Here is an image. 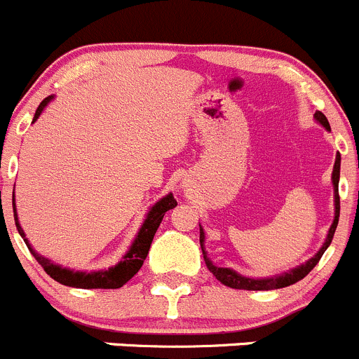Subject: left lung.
<instances>
[{
    "label": "left lung",
    "instance_id": "left-lung-1",
    "mask_svg": "<svg viewBox=\"0 0 359 359\" xmlns=\"http://www.w3.org/2000/svg\"><path fill=\"white\" fill-rule=\"evenodd\" d=\"M316 121L319 124L330 130V123L326 119V116L323 112H316L314 114ZM339 179H340V154H337L335 158V166H333V173H332V182H333V191H335V219H333V224L330 226V231L328 236H326L325 243H323L321 249L318 250L314 257L307 261V263L300 264V266L293 268L290 272L283 273V276H277V277H266V279H250V277H243L240 273H236L235 270H229V268H221V266H215L210 259H208L207 252H205V233L203 229L200 228V245H201V252H203V259L207 268L210 270L212 273L215 276V279L219 283H222L224 286L233 287V290H247V291H268V290H279V287H286L291 286V284L298 283V280L304 279L309 272H311L312 268L319 263L321 256L325 254V250L328 249V245L332 243L333 235H335V229L337 224H339V215H340V196H339Z\"/></svg>",
    "mask_w": 359,
    "mask_h": 359
}]
</instances>
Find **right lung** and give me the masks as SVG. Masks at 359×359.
I'll list each match as a JSON object with an SVG mask.
<instances>
[{
    "mask_svg": "<svg viewBox=\"0 0 359 359\" xmlns=\"http://www.w3.org/2000/svg\"><path fill=\"white\" fill-rule=\"evenodd\" d=\"M54 98V96H48L43 102L38 105L36 112H34L33 123L40 117V114L43 112L45 107L48 105V102ZM177 207V200L173 198V194H166L165 198L158 201L156 205H152V208L149 210L147 217H145L144 224H142L140 231L135 236L133 243H131L130 250L123 256V259L116 264V266H110L109 270H100V272H73V270H68V268H62L59 264H54L47 257L40 256L33 247L27 242L26 235H24L22 228L19 224V219H17V210H15V194H13V219H15L17 231L20 233V236L26 242L27 249L31 250V254L34 256V259L43 266L45 272L52 277L54 280H57L62 286L69 287H82V290H117V287H123L135 273L138 272L144 264V259L147 257L149 249H151L152 238H154L156 231H158L159 224H161L163 217H165V212H168L170 208Z\"/></svg>",
    "mask_w": 359,
    "mask_h": 359,
    "instance_id": "obj_1",
    "label": "right lung"
}]
</instances>
